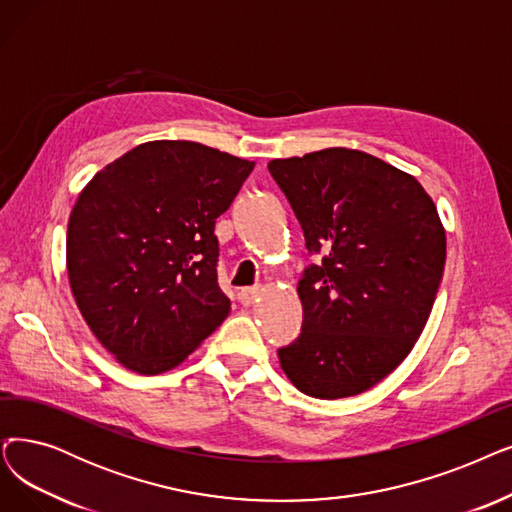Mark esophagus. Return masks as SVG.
<instances>
[{"label":"esophagus","mask_w":512,"mask_h":512,"mask_svg":"<svg viewBox=\"0 0 512 512\" xmlns=\"http://www.w3.org/2000/svg\"><path fill=\"white\" fill-rule=\"evenodd\" d=\"M257 295H259V288H240L238 301H240L242 305H251V303H255Z\"/></svg>","instance_id":"obj_1"}]
</instances>
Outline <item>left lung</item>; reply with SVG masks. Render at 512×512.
I'll return each mask as SVG.
<instances>
[{
	"mask_svg": "<svg viewBox=\"0 0 512 512\" xmlns=\"http://www.w3.org/2000/svg\"><path fill=\"white\" fill-rule=\"evenodd\" d=\"M318 261L299 280L303 324L278 349L309 397L358 395L395 370L425 328L446 232L412 175L372 154L326 148L268 163Z\"/></svg>",
	"mask_w": 512,
	"mask_h": 512,
	"instance_id": "8db88e82",
	"label": "left lung"
}]
</instances>
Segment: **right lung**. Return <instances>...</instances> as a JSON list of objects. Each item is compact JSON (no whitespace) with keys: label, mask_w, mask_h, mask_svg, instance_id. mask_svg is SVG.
I'll list each match as a JSON object with an SVG mask.
<instances>
[{"label":"right lung","mask_w":512,"mask_h":512,"mask_svg":"<svg viewBox=\"0 0 512 512\" xmlns=\"http://www.w3.org/2000/svg\"><path fill=\"white\" fill-rule=\"evenodd\" d=\"M253 167L196 142H148L79 194L66 232L71 288L87 326L125 368L177 366L230 314L215 219Z\"/></svg>","instance_id":"right-lung-1"}]
</instances>
